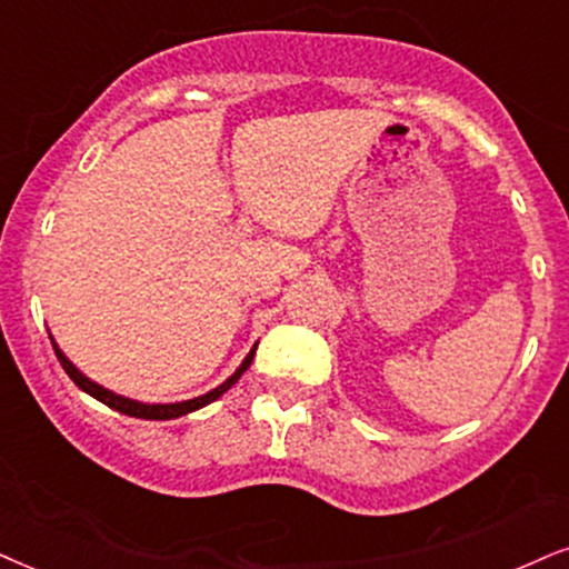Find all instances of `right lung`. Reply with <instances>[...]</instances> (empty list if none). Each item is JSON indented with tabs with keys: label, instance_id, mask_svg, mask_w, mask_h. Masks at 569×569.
Returning <instances> with one entry per match:
<instances>
[{
	"label": "right lung",
	"instance_id": "add662e5",
	"mask_svg": "<svg viewBox=\"0 0 569 569\" xmlns=\"http://www.w3.org/2000/svg\"><path fill=\"white\" fill-rule=\"evenodd\" d=\"M49 338H52V336H49ZM52 347H54L57 359H60L62 370L68 372L70 380H73V383H76L78 388H81V391H86V393H89V397H93L97 401H102V405L114 409V412H123V415H128V417H141V420H172V417L189 415V412H193V409L207 407V405H210V401L222 397V393H226L228 388H231V386L236 383V380H239V378L243 376V372H247V368L251 365V359H254V349H257V347H254V349L249 351V357L243 359L241 368L236 370L233 376L226 380V383L218 386V388H212V391L204 393V397H197V399H189V401H178V405H141V401L118 397V393L107 391V388H102L99 383H93V380L81 376V372H78V370L73 368V362H70V359L64 357L60 349H57L54 341H52Z\"/></svg>",
	"mask_w": 569,
	"mask_h": 569
}]
</instances>
